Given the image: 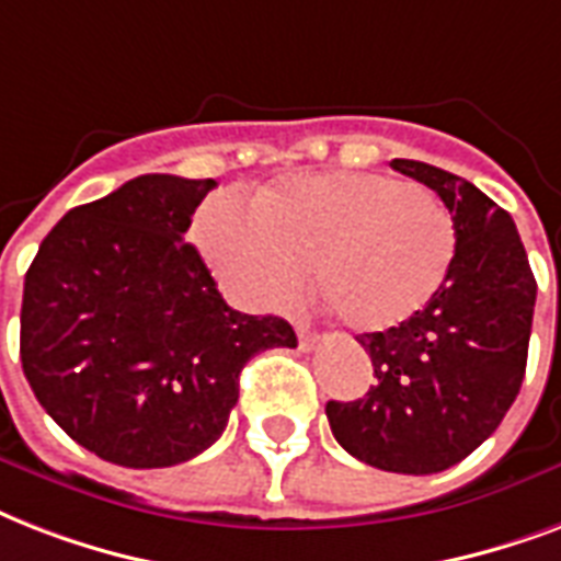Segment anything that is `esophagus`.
<instances>
[{
	"label": "esophagus",
	"instance_id": "obj_1",
	"mask_svg": "<svg viewBox=\"0 0 561 561\" xmlns=\"http://www.w3.org/2000/svg\"><path fill=\"white\" fill-rule=\"evenodd\" d=\"M295 330H298V348L301 351L316 348V333H312L307 324H301V321H298V324H295Z\"/></svg>",
	"mask_w": 561,
	"mask_h": 561
}]
</instances>
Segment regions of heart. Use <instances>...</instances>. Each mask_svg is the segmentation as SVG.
Wrapping results in <instances>:
<instances>
[{
    "instance_id": "1",
    "label": "heart",
    "mask_w": 561,
    "mask_h": 561,
    "mask_svg": "<svg viewBox=\"0 0 561 561\" xmlns=\"http://www.w3.org/2000/svg\"><path fill=\"white\" fill-rule=\"evenodd\" d=\"M204 254L257 310L316 293L354 333H386L415 319L457 257L454 216L410 181L371 172L293 175L268 186L251 216L216 198L198 219Z\"/></svg>"
}]
</instances>
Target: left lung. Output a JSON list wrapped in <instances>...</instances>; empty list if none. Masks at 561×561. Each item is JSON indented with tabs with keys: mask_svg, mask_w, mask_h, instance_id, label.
I'll use <instances>...</instances> for the list:
<instances>
[{
	"mask_svg": "<svg viewBox=\"0 0 561 561\" xmlns=\"http://www.w3.org/2000/svg\"><path fill=\"white\" fill-rule=\"evenodd\" d=\"M392 169L430 186L457 225L445 286L407 324L363 333L375 386L328 401L330 430L351 457L394 474H436L492 436L527 368L536 277L515 221L466 178L421 160Z\"/></svg>",
	"mask_w": 561,
	"mask_h": 561,
	"instance_id": "1",
	"label": "left lung"
}]
</instances>
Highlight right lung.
<instances>
[{
	"label": "right lung",
	"instance_id": "right-lung-1",
	"mask_svg": "<svg viewBox=\"0 0 561 561\" xmlns=\"http://www.w3.org/2000/svg\"><path fill=\"white\" fill-rule=\"evenodd\" d=\"M213 186L134 178L72 207L25 272V380L69 438L114 466L198 457L228 424L245 363L298 345L289 321L228 307L184 242Z\"/></svg>",
	"mask_w": 561,
	"mask_h": 561
}]
</instances>
